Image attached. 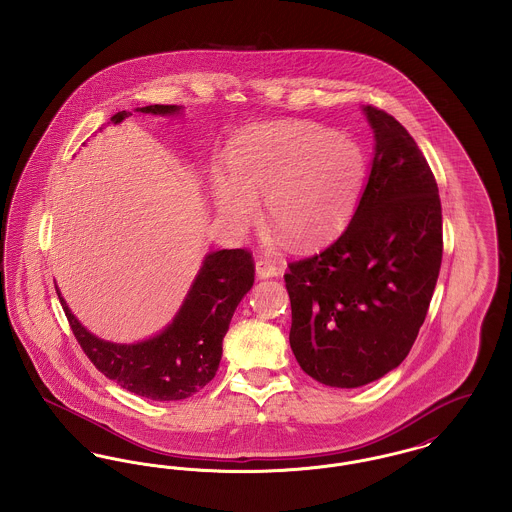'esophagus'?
I'll list each match as a JSON object with an SVG mask.
<instances>
[{
	"label": "esophagus",
	"mask_w": 512,
	"mask_h": 512,
	"mask_svg": "<svg viewBox=\"0 0 512 512\" xmlns=\"http://www.w3.org/2000/svg\"><path fill=\"white\" fill-rule=\"evenodd\" d=\"M278 271H280V269L276 267V263L271 261V259H267V257H259V259L255 261V272H257L259 278H271V276H276Z\"/></svg>",
	"instance_id": "obj_1"
}]
</instances>
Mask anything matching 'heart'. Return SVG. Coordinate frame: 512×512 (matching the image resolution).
<instances>
[{"label":"heart","mask_w":512,"mask_h":512,"mask_svg":"<svg viewBox=\"0 0 512 512\" xmlns=\"http://www.w3.org/2000/svg\"><path fill=\"white\" fill-rule=\"evenodd\" d=\"M232 178L214 176L222 216L247 224L267 201L272 234L294 249L336 236L354 216L365 180L358 143L313 121L263 125L230 151Z\"/></svg>","instance_id":"obj_1"}]
</instances>
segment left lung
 <instances>
[{
    "label": "left lung",
    "instance_id": "obj_1",
    "mask_svg": "<svg viewBox=\"0 0 512 512\" xmlns=\"http://www.w3.org/2000/svg\"><path fill=\"white\" fill-rule=\"evenodd\" d=\"M375 156L360 205L323 251L288 263L290 346L315 381L354 389L398 367L425 321L443 259L435 176L392 118L363 108Z\"/></svg>",
    "mask_w": 512,
    "mask_h": 512
}]
</instances>
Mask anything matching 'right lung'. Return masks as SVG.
Returning a JSON list of instances; mask_svg holds the SVG:
<instances>
[{"label":"right lung","instance_id":"obj_1","mask_svg":"<svg viewBox=\"0 0 512 512\" xmlns=\"http://www.w3.org/2000/svg\"><path fill=\"white\" fill-rule=\"evenodd\" d=\"M180 106L152 104L143 114H178ZM118 112L112 123L129 118ZM255 280L253 255L247 249L209 253L176 319L160 334L137 344H114L96 338L73 317L58 290L69 327L94 367L123 389L151 400H183L216 375L222 340L241 298Z\"/></svg>","mask_w":512,"mask_h":512}]
</instances>
